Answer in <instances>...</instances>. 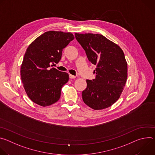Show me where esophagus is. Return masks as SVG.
Returning a JSON list of instances; mask_svg holds the SVG:
<instances>
[{
    "mask_svg": "<svg viewBox=\"0 0 155 155\" xmlns=\"http://www.w3.org/2000/svg\"><path fill=\"white\" fill-rule=\"evenodd\" d=\"M69 78H70L71 79H75V78H76V77L74 76V75H72L70 74V75H69Z\"/></svg>",
    "mask_w": 155,
    "mask_h": 155,
    "instance_id": "1",
    "label": "esophagus"
}]
</instances>
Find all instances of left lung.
Instances as JSON below:
<instances>
[{"label":"left lung","mask_w":155,"mask_h":155,"mask_svg":"<svg viewBox=\"0 0 155 155\" xmlns=\"http://www.w3.org/2000/svg\"><path fill=\"white\" fill-rule=\"evenodd\" d=\"M75 38L92 64L96 65V78L86 80L82 92L83 102L94 110L112 105L120 98L127 77V64L122 49L97 34L75 33Z\"/></svg>","instance_id":"1"}]
</instances>
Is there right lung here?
Instances as JSON below:
<instances>
[{"label":"right lung","mask_w":155,"mask_h":155,"mask_svg":"<svg viewBox=\"0 0 155 155\" xmlns=\"http://www.w3.org/2000/svg\"><path fill=\"white\" fill-rule=\"evenodd\" d=\"M74 39L71 32L48 31L29 45L21 66V77L25 90L34 103L46 107L60 98L62 86L69 80V74L55 68L51 62H58L62 50Z\"/></svg>","instance_id":"right-lung-1"}]
</instances>
